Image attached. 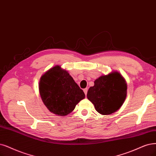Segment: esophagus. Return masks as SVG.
Masks as SVG:
<instances>
[{
	"label": "esophagus",
	"mask_w": 156,
	"mask_h": 156,
	"mask_svg": "<svg viewBox=\"0 0 156 156\" xmlns=\"http://www.w3.org/2000/svg\"><path fill=\"white\" fill-rule=\"evenodd\" d=\"M87 90H88L87 88H85V89H83V92H84V93H85V96H87Z\"/></svg>",
	"instance_id": "34e87169"
}]
</instances>
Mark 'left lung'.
<instances>
[{"label":"left lung","mask_w":156,"mask_h":156,"mask_svg":"<svg viewBox=\"0 0 156 156\" xmlns=\"http://www.w3.org/2000/svg\"><path fill=\"white\" fill-rule=\"evenodd\" d=\"M127 86L118 72L103 75L94 81L87 92V98L96 110L104 115L111 114L122 107L126 96Z\"/></svg>","instance_id":"obj_1"}]
</instances>
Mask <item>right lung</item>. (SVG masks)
<instances>
[{"instance_id":"right-lung-1","label":"right lung","mask_w":156,"mask_h":156,"mask_svg":"<svg viewBox=\"0 0 156 156\" xmlns=\"http://www.w3.org/2000/svg\"><path fill=\"white\" fill-rule=\"evenodd\" d=\"M39 91L44 105L58 116L71 113L85 97L83 90L60 66L50 69L41 77Z\"/></svg>"}]
</instances>
